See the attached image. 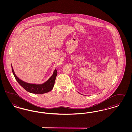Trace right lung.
<instances>
[{"mask_svg": "<svg viewBox=\"0 0 132 132\" xmlns=\"http://www.w3.org/2000/svg\"><path fill=\"white\" fill-rule=\"evenodd\" d=\"M11 67L13 74L14 76V77L16 79V81L25 89L29 93L35 94H43L44 93H46L50 92L53 88L55 83V80L56 79V77L57 74V72L56 69L54 70L53 75L51 76V77L46 82L42 84L37 85L34 84L27 83L20 80L19 78H18L17 76L15 75L12 66H11Z\"/></svg>", "mask_w": 132, "mask_h": 132, "instance_id": "obj_1", "label": "right lung"}]
</instances>
